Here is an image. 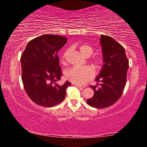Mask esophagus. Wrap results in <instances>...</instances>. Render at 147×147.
<instances>
[{
	"label": "esophagus",
	"instance_id": "obj_1",
	"mask_svg": "<svg viewBox=\"0 0 147 147\" xmlns=\"http://www.w3.org/2000/svg\"><path fill=\"white\" fill-rule=\"evenodd\" d=\"M74 86L78 87V88L80 89V90H82V89L85 88V86H79V85H77V84H74Z\"/></svg>",
	"mask_w": 147,
	"mask_h": 147
}]
</instances>
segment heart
<instances>
[{
  "mask_svg": "<svg viewBox=\"0 0 147 147\" xmlns=\"http://www.w3.org/2000/svg\"><path fill=\"white\" fill-rule=\"evenodd\" d=\"M80 52L82 55L86 57H89L92 55L94 52V49L88 44H83L79 47ZM67 51H65L62 54L61 59L64 62L66 58ZM92 63L96 68H99L101 65L102 59L99 57H94L92 59ZM94 76V71L93 69L89 66L74 67L66 71L65 76L67 80L77 85H82L93 78Z\"/></svg>",
  "mask_w": 147,
  "mask_h": 147,
  "instance_id": "obj_1",
  "label": "heart"
}]
</instances>
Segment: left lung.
<instances>
[{
  "label": "left lung",
  "mask_w": 147,
  "mask_h": 147,
  "mask_svg": "<svg viewBox=\"0 0 147 147\" xmlns=\"http://www.w3.org/2000/svg\"><path fill=\"white\" fill-rule=\"evenodd\" d=\"M100 44L104 65L95 79L98 84L90 86L94 95L86 102L94 108H104L115 104L123 94L129 63L125 49L112 38L102 35ZM98 84L101 86L99 88Z\"/></svg>",
  "instance_id": "8db88e82"
}]
</instances>
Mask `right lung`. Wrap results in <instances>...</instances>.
I'll return each mask as SVG.
<instances>
[{
	"instance_id": "right-lung-1",
	"label": "right lung",
	"mask_w": 147,
	"mask_h": 147,
	"mask_svg": "<svg viewBox=\"0 0 147 147\" xmlns=\"http://www.w3.org/2000/svg\"><path fill=\"white\" fill-rule=\"evenodd\" d=\"M67 39L58 35L45 34L32 39L21 57L22 81L26 93L39 106L52 107L61 102L66 89L71 83L63 85L56 82L62 74L57 53Z\"/></svg>"
}]
</instances>
